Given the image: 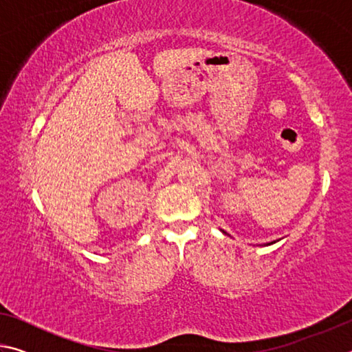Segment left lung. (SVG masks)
<instances>
[{"mask_svg": "<svg viewBox=\"0 0 352 352\" xmlns=\"http://www.w3.org/2000/svg\"><path fill=\"white\" fill-rule=\"evenodd\" d=\"M270 243H275V241H273V242H270ZM270 243H269V245H270Z\"/></svg>", "mask_w": 352, "mask_h": 352, "instance_id": "1", "label": "left lung"}]
</instances>
